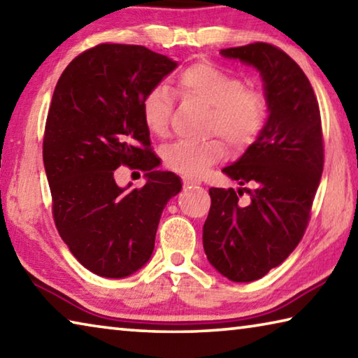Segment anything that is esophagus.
Returning <instances> with one entry per match:
<instances>
[{"label":"esophagus","mask_w":358,"mask_h":358,"mask_svg":"<svg viewBox=\"0 0 358 358\" xmlns=\"http://www.w3.org/2000/svg\"><path fill=\"white\" fill-rule=\"evenodd\" d=\"M183 186L186 187V189H194V187H199L201 186V183L196 180H191V178H185L183 180Z\"/></svg>","instance_id":"obj_1"}]
</instances>
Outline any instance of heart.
<instances>
[{"mask_svg": "<svg viewBox=\"0 0 358 358\" xmlns=\"http://www.w3.org/2000/svg\"><path fill=\"white\" fill-rule=\"evenodd\" d=\"M180 93L210 107L208 129L217 132L234 150H245L256 141L266 121L268 104L264 93L246 90L237 76L210 63H197L178 78ZM173 96L164 85L150 90L142 102V117L150 132L166 136L171 126ZM226 150L211 138L207 142L178 141L164 150L162 159L171 171L189 178L203 177L220 162Z\"/></svg>", "mask_w": 358, "mask_h": 358, "instance_id": "b5f03b06", "label": "heart"}]
</instances>
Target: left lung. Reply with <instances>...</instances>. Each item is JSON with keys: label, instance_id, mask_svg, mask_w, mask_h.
<instances>
[{"label": "left lung", "instance_id": "left-lung-1", "mask_svg": "<svg viewBox=\"0 0 358 358\" xmlns=\"http://www.w3.org/2000/svg\"><path fill=\"white\" fill-rule=\"evenodd\" d=\"M221 55L259 71L268 117L245 153L222 169L238 189H210L203 250L227 280L250 282L282 264L305 234L324 171L322 126L310 80L281 48L256 42ZM243 192L248 206L238 202Z\"/></svg>", "mask_w": 358, "mask_h": 358}]
</instances>
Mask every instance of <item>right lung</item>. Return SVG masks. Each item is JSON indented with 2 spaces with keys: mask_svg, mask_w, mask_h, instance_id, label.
<instances>
[{
  "mask_svg": "<svg viewBox=\"0 0 358 358\" xmlns=\"http://www.w3.org/2000/svg\"><path fill=\"white\" fill-rule=\"evenodd\" d=\"M178 63L142 45L101 44L72 59L52 96L44 167L53 220L85 268L126 278L148 262L162 210L180 177L156 171L142 102ZM120 165L141 168V190L120 188Z\"/></svg>",
  "mask_w": 358,
  "mask_h": 358,
  "instance_id": "add662e5",
  "label": "right lung"
}]
</instances>
